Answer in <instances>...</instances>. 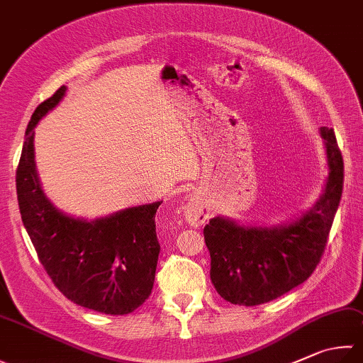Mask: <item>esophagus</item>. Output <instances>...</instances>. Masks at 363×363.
Returning a JSON list of instances; mask_svg holds the SVG:
<instances>
[{"label":"esophagus","mask_w":363,"mask_h":363,"mask_svg":"<svg viewBox=\"0 0 363 363\" xmlns=\"http://www.w3.org/2000/svg\"><path fill=\"white\" fill-rule=\"evenodd\" d=\"M184 218H186V221H188L189 225L197 228V225H202V224L207 223L208 213L203 210V207L199 202L189 201L186 203V207H184Z\"/></svg>","instance_id":"esophagus-1"}]
</instances>
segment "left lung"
I'll return each mask as SVG.
<instances>
[{"label":"left lung","mask_w":363,"mask_h":363,"mask_svg":"<svg viewBox=\"0 0 363 363\" xmlns=\"http://www.w3.org/2000/svg\"><path fill=\"white\" fill-rule=\"evenodd\" d=\"M327 152L325 189L298 221L281 228H243L213 218L203 228L210 251V278L234 305L272 302L311 277L324 255L343 193L345 166L333 129L320 128Z\"/></svg>","instance_id":"left-lung-1"}]
</instances>
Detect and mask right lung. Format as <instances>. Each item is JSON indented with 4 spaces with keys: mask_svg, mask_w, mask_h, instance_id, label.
<instances>
[{
    "mask_svg": "<svg viewBox=\"0 0 363 363\" xmlns=\"http://www.w3.org/2000/svg\"><path fill=\"white\" fill-rule=\"evenodd\" d=\"M66 86L40 102L26 128L16 186L20 215L52 283L66 298L104 314H128L145 302L155 283L160 243L155 215L161 202L94 221L66 216L40 189L34 166V126L65 96Z\"/></svg>",
    "mask_w": 363,
    "mask_h": 363,
    "instance_id": "obj_1",
    "label": "right lung"
}]
</instances>
